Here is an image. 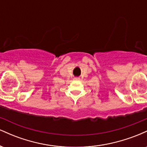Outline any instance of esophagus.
<instances>
[{"label": "esophagus", "instance_id": "34e87169", "mask_svg": "<svg viewBox=\"0 0 147 147\" xmlns=\"http://www.w3.org/2000/svg\"><path fill=\"white\" fill-rule=\"evenodd\" d=\"M74 79H75V80H79V79H80V78H79V77H75V78H74Z\"/></svg>", "mask_w": 147, "mask_h": 147}]
</instances>
